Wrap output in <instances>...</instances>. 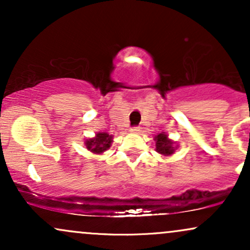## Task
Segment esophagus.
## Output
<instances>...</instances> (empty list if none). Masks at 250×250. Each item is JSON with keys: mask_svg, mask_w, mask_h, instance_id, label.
<instances>
[{"mask_svg": "<svg viewBox=\"0 0 250 250\" xmlns=\"http://www.w3.org/2000/svg\"><path fill=\"white\" fill-rule=\"evenodd\" d=\"M130 131H131V133H134V134H137L140 131V128L139 127H134V128L130 129Z\"/></svg>", "mask_w": 250, "mask_h": 250, "instance_id": "obj_1", "label": "esophagus"}]
</instances>
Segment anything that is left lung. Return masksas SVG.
I'll use <instances>...</instances> for the list:
<instances>
[{
    "mask_svg": "<svg viewBox=\"0 0 250 250\" xmlns=\"http://www.w3.org/2000/svg\"><path fill=\"white\" fill-rule=\"evenodd\" d=\"M155 150L159 154H161L162 156H171L175 153V150L177 149L176 142L173 141L168 137V135L166 133H160L155 136Z\"/></svg>",
    "mask_w": 250,
    "mask_h": 250,
    "instance_id": "obj_1",
    "label": "left lung"
}]
</instances>
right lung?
Wrapping results in <instances>:
<instances>
[{
    "instance_id": "1",
    "label": "right lung",
    "mask_w": 250,
    "mask_h": 250,
    "mask_svg": "<svg viewBox=\"0 0 250 250\" xmlns=\"http://www.w3.org/2000/svg\"><path fill=\"white\" fill-rule=\"evenodd\" d=\"M111 143H113V135H109L104 131H99L94 137L85 140L84 146L93 154L101 155L111 147Z\"/></svg>"
}]
</instances>
